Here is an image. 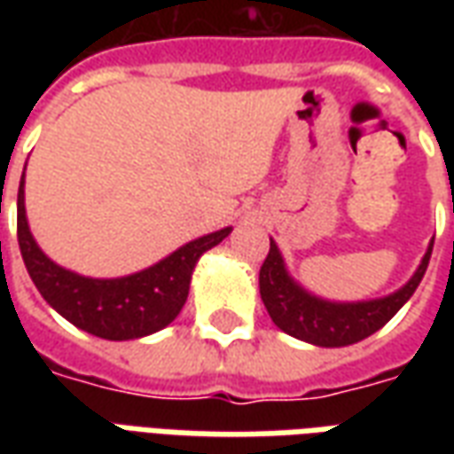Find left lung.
Instances as JSON below:
<instances>
[{
    "label": "left lung",
    "instance_id": "1",
    "mask_svg": "<svg viewBox=\"0 0 454 454\" xmlns=\"http://www.w3.org/2000/svg\"><path fill=\"white\" fill-rule=\"evenodd\" d=\"M430 253H433V240L413 277L389 296L367 299V301H331L324 296L311 294L289 275L285 257L275 240L270 238V253L260 267V296L270 318L286 335L318 348H345L370 338L381 325L389 324L391 316L409 301L416 286L420 285L428 270Z\"/></svg>",
    "mask_w": 454,
    "mask_h": 454
}]
</instances>
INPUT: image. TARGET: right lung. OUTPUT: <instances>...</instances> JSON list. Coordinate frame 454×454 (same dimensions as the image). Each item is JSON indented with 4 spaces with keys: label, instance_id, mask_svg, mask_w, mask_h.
Here are the masks:
<instances>
[{
    "label": "right lung",
    "instance_id": "add662e5",
    "mask_svg": "<svg viewBox=\"0 0 454 454\" xmlns=\"http://www.w3.org/2000/svg\"><path fill=\"white\" fill-rule=\"evenodd\" d=\"M16 208L19 247L35 289L65 321L104 340H136L172 324L187 301L199 257L233 231L226 226L189 240L160 262L133 275L99 279L65 270L38 247L26 218L24 177Z\"/></svg>",
    "mask_w": 454,
    "mask_h": 454
}]
</instances>
